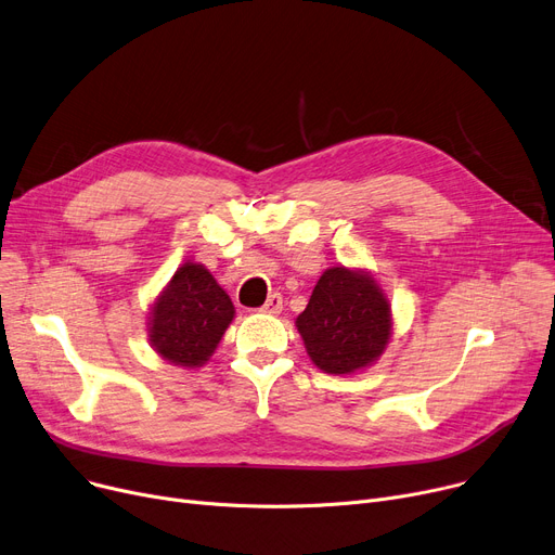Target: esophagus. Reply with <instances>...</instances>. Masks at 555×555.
<instances>
[{"label":"esophagus","instance_id":"esophagus-1","mask_svg":"<svg viewBox=\"0 0 555 555\" xmlns=\"http://www.w3.org/2000/svg\"><path fill=\"white\" fill-rule=\"evenodd\" d=\"M281 310H283V297H281L279 292L270 294L268 301H266V306L261 308V312H266V314H279Z\"/></svg>","mask_w":555,"mask_h":555}]
</instances>
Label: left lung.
<instances>
[{
	"label": "left lung",
	"mask_w": 555,
	"mask_h": 555,
	"mask_svg": "<svg viewBox=\"0 0 555 555\" xmlns=\"http://www.w3.org/2000/svg\"><path fill=\"white\" fill-rule=\"evenodd\" d=\"M297 327L321 371L348 375L373 363L390 337V308L382 287L361 272H323Z\"/></svg>",
	"instance_id": "8db88e82"
}]
</instances>
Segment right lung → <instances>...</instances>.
I'll return each instance as SVG.
<instances>
[{"label":"right lung","mask_w":555,"mask_h":555,"mask_svg":"<svg viewBox=\"0 0 555 555\" xmlns=\"http://www.w3.org/2000/svg\"><path fill=\"white\" fill-rule=\"evenodd\" d=\"M234 319L232 299L196 263L182 266L152 314V344L176 365H201Z\"/></svg>","instance_id":"add662e5"}]
</instances>
